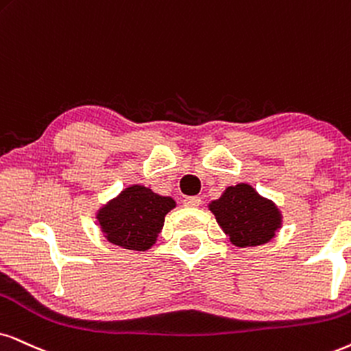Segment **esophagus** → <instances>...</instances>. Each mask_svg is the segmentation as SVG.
I'll return each mask as SVG.
<instances>
[{
	"mask_svg": "<svg viewBox=\"0 0 351 351\" xmlns=\"http://www.w3.org/2000/svg\"><path fill=\"white\" fill-rule=\"evenodd\" d=\"M183 204L186 207H199L202 204V199L197 197V196H189V197L184 199Z\"/></svg>",
	"mask_w": 351,
	"mask_h": 351,
	"instance_id": "obj_1",
	"label": "esophagus"
}]
</instances>
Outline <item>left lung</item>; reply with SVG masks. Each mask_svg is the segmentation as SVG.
<instances>
[{"mask_svg":"<svg viewBox=\"0 0 351 351\" xmlns=\"http://www.w3.org/2000/svg\"><path fill=\"white\" fill-rule=\"evenodd\" d=\"M210 210L234 246L264 245L280 227V214L274 204L247 184L230 186L210 204Z\"/></svg>","mask_w":351,"mask_h":351,"instance_id":"8db88e82","label":"left lung"}]
</instances>
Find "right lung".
I'll list each match as a JSON object with an SVG mask.
<instances>
[{
    "instance_id": "obj_1",
    "label": "right lung",
    "mask_w": 351,
    "mask_h": 351,
    "mask_svg": "<svg viewBox=\"0 0 351 351\" xmlns=\"http://www.w3.org/2000/svg\"><path fill=\"white\" fill-rule=\"evenodd\" d=\"M175 207L171 197L158 196L144 186H131L100 210L97 219L110 243L132 251H145L155 243Z\"/></svg>"
}]
</instances>
